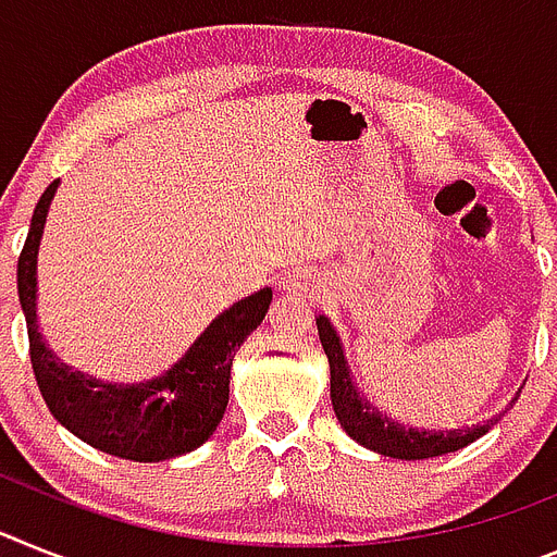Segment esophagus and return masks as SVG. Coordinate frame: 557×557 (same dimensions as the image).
Masks as SVG:
<instances>
[{
	"mask_svg": "<svg viewBox=\"0 0 557 557\" xmlns=\"http://www.w3.org/2000/svg\"><path fill=\"white\" fill-rule=\"evenodd\" d=\"M280 286L288 294H314L320 288V274L306 265H297V269H288L283 277H280Z\"/></svg>",
	"mask_w": 557,
	"mask_h": 557,
	"instance_id": "34e87169",
	"label": "esophagus"
}]
</instances>
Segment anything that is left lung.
I'll list each match as a JSON object with an SVG mask.
<instances>
[{
    "mask_svg": "<svg viewBox=\"0 0 557 557\" xmlns=\"http://www.w3.org/2000/svg\"><path fill=\"white\" fill-rule=\"evenodd\" d=\"M317 331H320L322 350H325L331 366V405H334L336 419H339L345 433L362 447H368V450L405 461L436 459V456L456 453L470 445V442H475V438H481L504 416L502 410V413H495L487 422L456 430H422L396 422L394 416L382 413L376 405H371L368 396L357 391V385L350 380L348 362H345L343 343H339V336H336L329 317H317ZM518 396H521V391L512 396L509 405H516Z\"/></svg>",
    "mask_w": 557,
    "mask_h": 557,
    "instance_id": "obj_1",
    "label": "left lung"
}]
</instances>
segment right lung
<instances>
[{"label": "right lung", "instance_id": "add662e5", "mask_svg": "<svg viewBox=\"0 0 557 557\" xmlns=\"http://www.w3.org/2000/svg\"><path fill=\"white\" fill-rule=\"evenodd\" d=\"M59 181L33 209L30 232L18 255V302L27 320L36 385L50 413L96 450L129 461H163L195 450L212 436L228 401L232 359L243 339L263 322L271 288L243 297L214 317L184 357L156 380L112 385L59 362L36 325V255Z\"/></svg>", "mask_w": 557, "mask_h": 557}]
</instances>
